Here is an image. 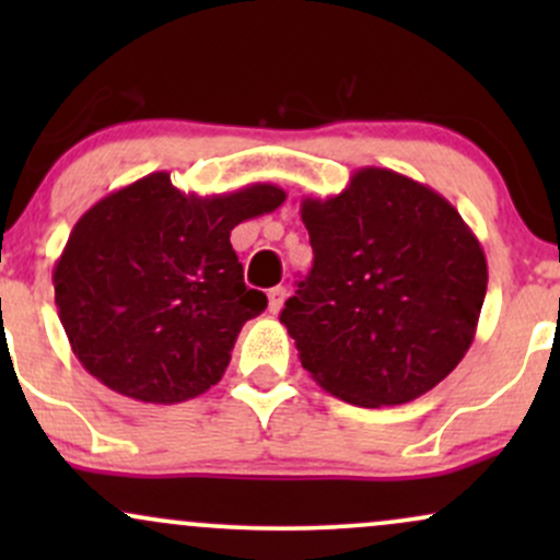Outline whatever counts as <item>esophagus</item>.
<instances>
[{"label": "esophagus", "instance_id": "esophagus-1", "mask_svg": "<svg viewBox=\"0 0 560 560\" xmlns=\"http://www.w3.org/2000/svg\"><path fill=\"white\" fill-rule=\"evenodd\" d=\"M284 300H287V289L284 287H273L271 292H268V311L279 313L281 307H284Z\"/></svg>", "mask_w": 560, "mask_h": 560}]
</instances>
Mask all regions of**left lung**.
Listing matches in <instances>:
<instances>
[{
	"label": "left lung",
	"mask_w": 560,
	"mask_h": 560,
	"mask_svg": "<svg viewBox=\"0 0 560 560\" xmlns=\"http://www.w3.org/2000/svg\"><path fill=\"white\" fill-rule=\"evenodd\" d=\"M313 268L281 311L302 369L339 400L382 408L427 395L477 334L487 258L440 191L361 168L302 199Z\"/></svg>",
	"instance_id": "8db88e82"
}]
</instances>
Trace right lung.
<instances>
[{
    "instance_id": "1",
    "label": "right lung",
    "mask_w": 560,
    "mask_h": 560,
    "mask_svg": "<svg viewBox=\"0 0 560 560\" xmlns=\"http://www.w3.org/2000/svg\"><path fill=\"white\" fill-rule=\"evenodd\" d=\"M284 199L273 184L186 195L160 171L92 205L52 271L57 316L83 369L155 405L221 382L244 320L268 305L244 284L231 229Z\"/></svg>"
}]
</instances>
